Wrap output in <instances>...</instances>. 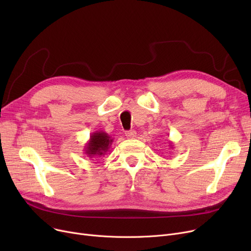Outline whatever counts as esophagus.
Masks as SVG:
<instances>
[{
	"label": "esophagus",
	"mask_w": 251,
	"mask_h": 251,
	"mask_svg": "<svg viewBox=\"0 0 251 251\" xmlns=\"http://www.w3.org/2000/svg\"><path fill=\"white\" fill-rule=\"evenodd\" d=\"M125 135H126L128 138H135V137H136V132H135L134 130L126 131V132H125Z\"/></svg>",
	"instance_id": "esophagus-1"
}]
</instances>
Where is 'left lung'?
Wrapping results in <instances>:
<instances>
[{
  "instance_id": "obj_1",
  "label": "left lung",
  "mask_w": 251,
  "mask_h": 251,
  "mask_svg": "<svg viewBox=\"0 0 251 251\" xmlns=\"http://www.w3.org/2000/svg\"><path fill=\"white\" fill-rule=\"evenodd\" d=\"M170 147H171V149L173 148V146H172V142H170Z\"/></svg>"
}]
</instances>
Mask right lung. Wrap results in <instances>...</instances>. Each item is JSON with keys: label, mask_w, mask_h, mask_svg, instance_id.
I'll return each instance as SVG.
<instances>
[{"label": "right lung", "mask_w": 251, "mask_h": 251, "mask_svg": "<svg viewBox=\"0 0 251 251\" xmlns=\"http://www.w3.org/2000/svg\"><path fill=\"white\" fill-rule=\"evenodd\" d=\"M113 138L103 131H96L91 133L89 140L84 147V153L87 157H98L102 156L107 153L112 146Z\"/></svg>", "instance_id": "add662e5"}]
</instances>
